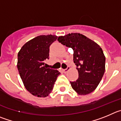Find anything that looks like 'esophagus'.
Masks as SVG:
<instances>
[{
  "instance_id": "obj_1",
  "label": "esophagus",
  "mask_w": 121,
  "mask_h": 121,
  "mask_svg": "<svg viewBox=\"0 0 121 121\" xmlns=\"http://www.w3.org/2000/svg\"><path fill=\"white\" fill-rule=\"evenodd\" d=\"M69 70H70V67H67V69H64V70H63V72H64V73H67Z\"/></svg>"
}]
</instances>
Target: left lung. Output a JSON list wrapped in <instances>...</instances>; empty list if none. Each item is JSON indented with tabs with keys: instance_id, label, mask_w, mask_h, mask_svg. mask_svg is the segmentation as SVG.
<instances>
[{
	"instance_id": "8db88e82",
	"label": "left lung",
	"mask_w": 121,
	"mask_h": 121,
	"mask_svg": "<svg viewBox=\"0 0 121 121\" xmlns=\"http://www.w3.org/2000/svg\"><path fill=\"white\" fill-rule=\"evenodd\" d=\"M58 41L73 51L78 78L71 82L72 87L79 95L93 92L103 78L105 69V57L99 45L79 33L60 36Z\"/></svg>"
}]
</instances>
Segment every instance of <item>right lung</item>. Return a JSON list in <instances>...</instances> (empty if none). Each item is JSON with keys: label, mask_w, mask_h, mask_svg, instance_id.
<instances>
[{"label": "right lung", "mask_w": 121, "mask_h": 121, "mask_svg": "<svg viewBox=\"0 0 121 121\" xmlns=\"http://www.w3.org/2000/svg\"><path fill=\"white\" fill-rule=\"evenodd\" d=\"M56 39L54 35H39L26 42L18 53L17 69L24 86L37 97L48 96L60 74L44 66L49 59L50 45Z\"/></svg>", "instance_id": "add662e5"}]
</instances>
